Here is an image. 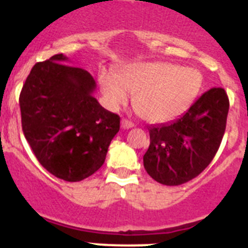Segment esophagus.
Here are the masks:
<instances>
[{
	"mask_svg": "<svg viewBox=\"0 0 248 248\" xmlns=\"http://www.w3.org/2000/svg\"><path fill=\"white\" fill-rule=\"evenodd\" d=\"M120 125H122L123 129H130L134 126V123L129 122V120H126V119H122V122H120Z\"/></svg>",
	"mask_w": 248,
	"mask_h": 248,
	"instance_id": "obj_1",
	"label": "esophagus"
}]
</instances>
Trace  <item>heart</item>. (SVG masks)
<instances>
[{
  "instance_id": "obj_1",
  "label": "heart",
  "mask_w": 248,
  "mask_h": 248,
  "mask_svg": "<svg viewBox=\"0 0 248 248\" xmlns=\"http://www.w3.org/2000/svg\"><path fill=\"white\" fill-rule=\"evenodd\" d=\"M102 94L108 108L117 110L135 93L134 104L144 119L168 122L190 108L202 88V76L195 68L169 62H138L119 72L103 69Z\"/></svg>"
}]
</instances>
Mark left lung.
<instances>
[{"instance_id": "left-lung-1", "label": "left lung", "mask_w": 248, "mask_h": 248, "mask_svg": "<svg viewBox=\"0 0 248 248\" xmlns=\"http://www.w3.org/2000/svg\"><path fill=\"white\" fill-rule=\"evenodd\" d=\"M229 98L211 88L176 120L149 128L144 168L155 181L176 186L192 180L211 163L226 129Z\"/></svg>"}]
</instances>
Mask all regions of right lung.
<instances>
[{
  "label": "right lung",
  "instance_id": "obj_1",
  "mask_svg": "<svg viewBox=\"0 0 248 248\" xmlns=\"http://www.w3.org/2000/svg\"><path fill=\"white\" fill-rule=\"evenodd\" d=\"M67 61L61 53L36 63L19 94V108L22 130L39 164L76 183L104 164L120 118L93 97V77Z\"/></svg>",
  "mask_w": 248,
  "mask_h": 248
}]
</instances>
